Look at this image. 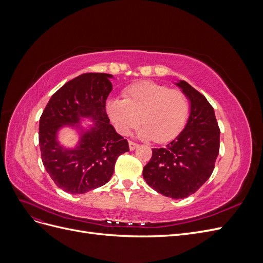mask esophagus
<instances>
[{
	"instance_id": "1",
	"label": "esophagus",
	"mask_w": 263,
	"mask_h": 263,
	"mask_svg": "<svg viewBox=\"0 0 263 263\" xmlns=\"http://www.w3.org/2000/svg\"><path fill=\"white\" fill-rule=\"evenodd\" d=\"M138 146H139V145L136 144V142H134V141L129 140V149H130V150H135Z\"/></svg>"
}]
</instances>
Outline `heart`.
Wrapping results in <instances>:
<instances>
[{
    "label": "heart",
    "instance_id": "obj_1",
    "mask_svg": "<svg viewBox=\"0 0 263 263\" xmlns=\"http://www.w3.org/2000/svg\"><path fill=\"white\" fill-rule=\"evenodd\" d=\"M107 115L116 130L128 135L139 122L141 137L157 142L173 139L184 127L190 114L187 97L178 89L153 81H141L126 87L123 100L107 103Z\"/></svg>",
    "mask_w": 263,
    "mask_h": 263
}]
</instances>
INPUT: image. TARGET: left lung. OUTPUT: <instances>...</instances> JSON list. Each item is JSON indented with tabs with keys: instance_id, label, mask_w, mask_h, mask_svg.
Listing matches in <instances>:
<instances>
[{
	"instance_id": "obj_1",
	"label": "left lung",
	"mask_w": 263,
	"mask_h": 263,
	"mask_svg": "<svg viewBox=\"0 0 263 263\" xmlns=\"http://www.w3.org/2000/svg\"><path fill=\"white\" fill-rule=\"evenodd\" d=\"M191 101L189 121L164 148H154L142 176L149 186L171 198L194 194L208 181L219 154V127L213 106L187 82L178 83Z\"/></svg>"
}]
</instances>
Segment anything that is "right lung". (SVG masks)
Segmentation results:
<instances>
[{"instance_id": "right-lung-1", "label": "right lung", "mask_w": 263, "mask_h": 263, "mask_svg": "<svg viewBox=\"0 0 263 263\" xmlns=\"http://www.w3.org/2000/svg\"><path fill=\"white\" fill-rule=\"evenodd\" d=\"M107 73H83L55 92L39 119L42 160L54 184L65 192L82 194L104 185L112 178L117 158L129 151L128 141L109 124L106 99L113 90ZM90 116L97 121L77 148L66 151L55 135L65 123Z\"/></svg>"}]
</instances>
